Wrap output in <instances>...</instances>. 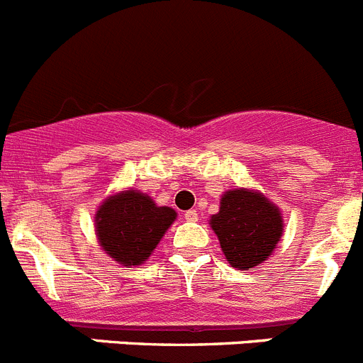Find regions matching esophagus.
<instances>
[{"label": "esophagus", "mask_w": 363, "mask_h": 363, "mask_svg": "<svg viewBox=\"0 0 363 363\" xmlns=\"http://www.w3.org/2000/svg\"><path fill=\"white\" fill-rule=\"evenodd\" d=\"M184 217L187 220H198V212H196V210H187V212L184 213Z\"/></svg>", "instance_id": "obj_1"}]
</instances>
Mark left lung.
Instances as JSON below:
<instances>
[{"label": "left lung", "mask_w": 363, "mask_h": 363, "mask_svg": "<svg viewBox=\"0 0 363 363\" xmlns=\"http://www.w3.org/2000/svg\"><path fill=\"white\" fill-rule=\"evenodd\" d=\"M210 224L226 260L242 271L267 260L283 231L279 210L260 192L246 189L228 191Z\"/></svg>", "instance_id": "1"}]
</instances>
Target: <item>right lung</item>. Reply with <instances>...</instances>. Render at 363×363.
Masks as SVG:
<instances>
[{
	"instance_id": "obj_1",
	"label": "right lung",
	"mask_w": 363,
	"mask_h": 363,
	"mask_svg": "<svg viewBox=\"0 0 363 363\" xmlns=\"http://www.w3.org/2000/svg\"><path fill=\"white\" fill-rule=\"evenodd\" d=\"M176 219L169 206H157L137 191L119 192L96 213V231L103 250L116 262L139 265L147 260L167 228Z\"/></svg>"
}]
</instances>
